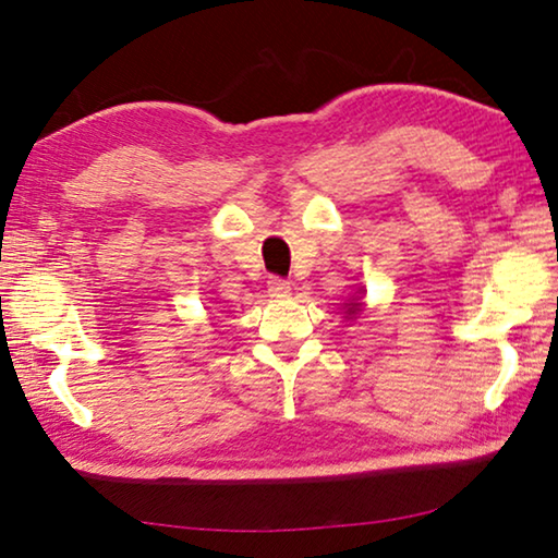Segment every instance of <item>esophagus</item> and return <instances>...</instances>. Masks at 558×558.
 <instances>
[{"label":"esophagus","instance_id":"1","mask_svg":"<svg viewBox=\"0 0 558 558\" xmlns=\"http://www.w3.org/2000/svg\"><path fill=\"white\" fill-rule=\"evenodd\" d=\"M268 292H270V295H276V298L288 295V292H290V280L272 276V278L268 280Z\"/></svg>","mask_w":558,"mask_h":558}]
</instances>
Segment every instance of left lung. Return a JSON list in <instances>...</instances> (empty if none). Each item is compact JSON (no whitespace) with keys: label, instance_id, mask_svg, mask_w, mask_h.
I'll return each instance as SVG.
<instances>
[{"label":"left lung","instance_id":"left-lung-1","mask_svg":"<svg viewBox=\"0 0 558 558\" xmlns=\"http://www.w3.org/2000/svg\"><path fill=\"white\" fill-rule=\"evenodd\" d=\"M344 307H347L344 310L347 317H354V315H359V310H362V302H347Z\"/></svg>","mask_w":558,"mask_h":558}]
</instances>
